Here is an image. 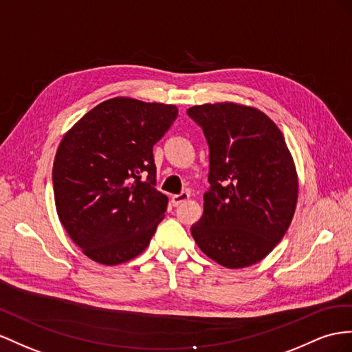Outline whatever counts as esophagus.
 Masks as SVG:
<instances>
[{"instance_id": "obj_1", "label": "esophagus", "mask_w": 352, "mask_h": 352, "mask_svg": "<svg viewBox=\"0 0 352 352\" xmlns=\"http://www.w3.org/2000/svg\"><path fill=\"white\" fill-rule=\"evenodd\" d=\"M188 197H190V193H188V192H182L179 195H174L173 197H170V204H173L174 206H178L179 204L186 202Z\"/></svg>"}]
</instances>
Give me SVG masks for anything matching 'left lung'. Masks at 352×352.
Returning a JSON list of instances; mask_svg holds the SVG:
<instances>
[{"label":"left lung","instance_id":"obj_1","mask_svg":"<svg viewBox=\"0 0 352 352\" xmlns=\"http://www.w3.org/2000/svg\"><path fill=\"white\" fill-rule=\"evenodd\" d=\"M188 117L210 147V188L192 226L197 247L219 265H256L283 239L299 183L278 126L257 108L235 102L195 105Z\"/></svg>","mask_w":352,"mask_h":352}]
</instances>
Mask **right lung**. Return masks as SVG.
Segmentation results:
<instances>
[{"instance_id": "right-lung-1", "label": "right lung", "mask_w": 352, "mask_h": 352, "mask_svg": "<svg viewBox=\"0 0 352 352\" xmlns=\"http://www.w3.org/2000/svg\"><path fill=\"white\" fill-rule=\"evenodd\" d=\"M177 116L175 105L117 96L62 138L53 162L56 211L94 262L113 266L137 257L164 220L168 197L155 188L153 146Z\"/></svg>"}]
</instances>
